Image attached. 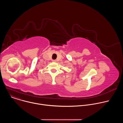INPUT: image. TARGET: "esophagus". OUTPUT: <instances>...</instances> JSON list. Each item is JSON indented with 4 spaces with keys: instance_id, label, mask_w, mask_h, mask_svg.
Returning a JSON list of instances; mask_svg holds the SVG:
<instances>
[{
    "instance_id": "34e87169",
    "label": "esophagus",
    "mask_w": 123,
    "mask_h": 123,
    "mask_svg": "<svg viewBox=\"0 0 123 123\" xmlns=\"http://www.w3.org/2000/svg\"><path fill=\"white\" fill-rule=\"evenodd\" d=\"M52 62H56V60H52Z\"/></svg>"
}]
</instances>
